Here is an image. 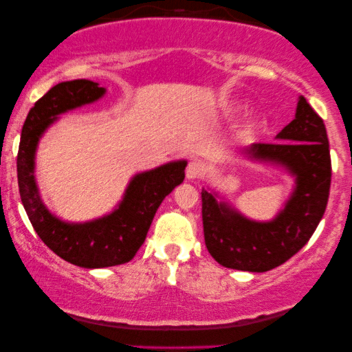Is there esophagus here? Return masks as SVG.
Returning <instances> with one entry per match:
<instances>
[{
    "label": "esophagus",
    "instance_id": "34e87169",
    "mask_svg": "<svg viewBox=\"0 0 352 352\" xmlns=\"http://www.w3.org/2000/svg\"><path fill=\"white\" fill-rule=\"evenodd\" d=\"M205 175V166L200 162H190L186 168V177L189 181H197Z\"/></svg>",
    "mask_w": 352,
    "mask_h": 352
}]
</instances>
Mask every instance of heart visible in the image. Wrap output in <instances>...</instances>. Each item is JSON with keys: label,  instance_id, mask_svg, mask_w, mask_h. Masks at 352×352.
I'll list each match as a JSON object with an SVG mask.
<instances>
[{"label": "heart", "instance_id": "1", "mask_svg": "<svg viewBox=\"0 0 352 352\" xmlns=\"http://www.w3.org/2000/svg\"><path fill=\"white\" fill-rule=\"evenodd\" d=\"M253 124H258V122H253Z\"/></svg>", "mask_w": 352, "mask_h": 352}]
</instances>
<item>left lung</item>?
Here are the masks:
<instances>
[{
  "label": "left lung",
  "mask_w": 352,
  "mask_h": 352,
  "mask_svg": "<svg viewBox=\"0 0 352 352\" xmlns=\"http://www.w3.org/2000/svg\"><path fill=\"white\" fill-rule=\"evenodd\" d=\"M280 142L253 144L250 160L285 168L295 189L271 221H253L216 192L201 189L205 245L221 266L266 272L288 261L307 243L325 213L330 194L331 160L327 129L319 115L300 96L295 118L277 134Z\"/></svg>",
  "instance_id": "8db88e82"
}]
</instances>
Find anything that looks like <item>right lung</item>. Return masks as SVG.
I'll return each instance as SVG.
<instances>
[{"instance_id": "right-lung-1", "label": "right lung", "mask_w": 352, "mask_h": 352, "mask_svg": "<svg viewBox=\"0 0 352 352\" xmlns=\"http://www.w3.org/2000/svg\"><path fill=\"white\" fill-rule=\"evenodd\" d=\"M105 88L91 80H72L52 86L30 109L23 123L17 153V181L28 219L57 256L75 266L98 269L131 261L146 240L158 206L184 181L187 162L177 160L139 173L129 181L123 200L112 213L88 223H67L41 201L35 181V153L43 133L57 115L93 104Z\"/></svg>"}]
</instances>
